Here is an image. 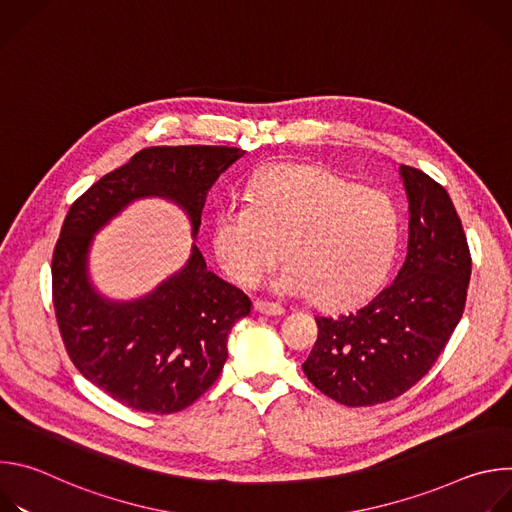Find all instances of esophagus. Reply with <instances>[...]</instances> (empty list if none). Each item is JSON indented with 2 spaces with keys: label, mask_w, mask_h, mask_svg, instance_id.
<instances>
[{
  "label": "esophagus",
  "mask_w": 512,
  "mask_h": 512,
  "mask_svg": "<svg viewBox=\"0 0 512 512\" xmlns=\"http://www.w3.org/2000/svg\"><path fill=\"white\" fill-rule=\"evenodd\" d=\"M255 310H257L259 314H265V316H283V314H285L283 306H279V304H275V302H263V300H257V302H255Z\"/></svg>",
  "instance_id": "esophagus-1"
}]
</instances>
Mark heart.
Instances as JSON below:
<instances>
[{
  "instance_id": "heart-1",
  "label": "heart",
  "mask_w": 512,
  "mask_h": 512,
  "mask_svg": "<svg viewBox=\"0 0 512 512\" xmlns=\"http://www.w3.org/2000/svg\"><path fill=\"white\" fill-rule=\"evenodd\" d=\"M212 245L243 285H257L285 253L291 263L275 281L279 294L346 310L369 300L391 273L401 210L387 192L328 170L279 166L218 210Z\"/></svg>"
}]
</instances>
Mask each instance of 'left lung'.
<instances>
[{
	"instance_id": "1",
	"label": "left lung",
	"mask_w": 512,
	"mask_h": 512,
	"mask_svg": "<svg viewBox=\"0 0 512 512\" xmlns=\"http://www.w3.org/2000/svg\"><path fill=\"white\" fill-rule=\"evenodd\" d=\"M409 200V243L391 285L367 306L316 318L318 340L302 364L310 383L336 403L369 407L409 391L458 326L472 271L450 194L425 172L399 168Z\"/></svg>"
}]
</instances>
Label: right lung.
Listing matches in <instances>:
<instances>
[{
    "instance_id": "1",
    "label": "right lung",
    "mask_w": 512,
    "mask_h": 512,
    "mask_svg": "<svg viewBox=\"0 0 512 512\" xmlns=\"http://www.w3.org/2000/svg\"><path fill=\"white\" fill-rule=\"evenodd\" d=\"M245 152L227 145H162L135 154L72 202L52 255V302L79 373L143 413H176L221 375L233 326L251 314L243 291L212 271L196 245L188 263L148 296L103 298L89 279L95 235L127 204L160 196L178 204L198 235L206 194Z\"/></svg>"
}]
</instances>
